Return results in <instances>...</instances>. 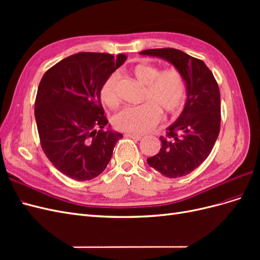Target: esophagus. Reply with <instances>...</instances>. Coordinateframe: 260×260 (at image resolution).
<instances>
[{"mask_svg": "<svg viewBox=\"0 0 260 260\" xmlns=\"http://www.w3.org/2000/svg\"><path fill=\"white\" fill-rule=\"evenodd\" d=\"M125 137H128V138L133 139V140H136V141H140V140H142V139H143V138H142V136L133 135V133H125Z\"/></svg>", "mask_w": 260, "mask_h": 260, "instance_id": "obj_1", "label": "esophagus"}]
</instances>
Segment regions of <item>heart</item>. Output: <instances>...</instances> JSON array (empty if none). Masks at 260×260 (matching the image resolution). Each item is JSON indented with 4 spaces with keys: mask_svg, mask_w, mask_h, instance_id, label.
Wrapping results in <instances>:
<instances>
[{
    "mask_svg": "<svg viewBox=\"0 0 260 260\" xmlns=\"http://www.w3.org/2000/svg\"><path fill=\"white\" fill-rule=\"evenodd\" d=\"M131 74L141 84L145 85L142 101L147 103L121 109L114 116L113 123L117 130L142 135L151 131L159 122V109L167 114H176L182 108L186 96V84L178 70H161L151 64L133 66ZM100 99L109 108L119 104L115 75L109 76L102 84Z\"/></svg>",
    "mask_w": 260,
    "mask_h": 260,
    "instance_id": "b5f03b06",
    "label": "heart"
}]
</instances>
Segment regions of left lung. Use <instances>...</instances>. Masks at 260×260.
Listing matches in <instances>:
<instances>
[{
	"instance_id": "obj_1",
	"label": "left lung",
	"mask_w": 260,
	"mask_h": 260,
	"mask_svg": "<svg viewBox=\"0 0 260 260\" xmlns=\"http://www.w3.org/2000/svg\"><path fill=\"white\" fill-rule=\"evenodd\" d=\"M141 55L158 57L174 65L183 76L186 101L182 113L160 137L158 154L147 164L167 178L190 174L205 160L220 130V91L214 75L201 59L176 49H152Z\"/></svg>"
}]
</instances>
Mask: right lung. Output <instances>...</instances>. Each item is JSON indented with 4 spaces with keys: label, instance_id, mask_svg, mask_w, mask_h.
<instances>
[{
    "label": "right lung",
    "instance_id": "obj_1",
    "mask_svg": "<svg viewBox=\"0 0 260 260\" xmlns=\"http://www.w3.org/2000/svg\"><path fill=\"white\" fill-rule=\"evenodd\" d=\"M105 53H78L44 74L38 88L35 116L41 146L54 167L77 181L104 171L119 132L108 120L100 89L124 60Z\"/></svg>",
    "mask_w": 260,
    "mask_h": 260
}]
</instances>
